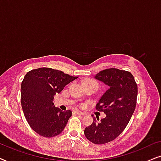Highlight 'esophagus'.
Returning a JSON list of instances; mask_svg holds the SVG:
<instances>
[{
	"instance_id": "esophagus-1",
	"label": "esophagus",
	"mask_w": 161,
	"mask_h": 161,
	"mask_svg": "<svg viewBox=\"0 0 161 161\" xmlns=\"http://www.w3.org/2000/svg\"><path fill=\"white\" fill-rule=\"evenodd\" d=\"M74 113L75 114H79V115H84V113H83V112L80 111H75Z\"/></svg>"
}]
</instances>
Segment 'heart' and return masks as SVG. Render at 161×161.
Instances as JSON below:
<instances>
[{
    "label": "heart",
    "instance_id": "heart-1",
    "mask_svg": "<svg viewBox=\"0 0 161 161\" xmlns=\"http://www.w3.org/2000/svg\"><path fill=\"white\" fill-rule=\"evenodd\" d=\"M92 82H95V81L93 80H87L86 82H92ZM95 83H97V82H95Z\"/></svg>",
    "mask_w": 161,
    "mask_h": 161
}]
</instances>
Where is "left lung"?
Wrapping results in <instances>:
<instances>
[{"mask_svg":"<svg viewBox=\"0 0 161 161\" xmlns=\"http://www.w3.org/2000/svg\"><path fill=\"white\" fill-rule=\"evenodd\" d=\"M94 78L109 87L96 105L106 116L100 122L94 117L84 135L94 144H103L115 139L128 124L136 108L138 87L130 72L115 68L100 71Z\"/></svg>","mask_w":161,"mask_h":161,"instance_id":"left-lung-1","label":"left lung"}]
</instances>
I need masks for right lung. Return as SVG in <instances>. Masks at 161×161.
I'll return each mask as SVG.
<instances>
[{
	"instance_id": "add662e5",
	"label": "right lung",
	"mask_w": 161,
	"mask_h": 161,
	"mask_svg": "<svg viewBox=\"0 0 161 161\" xmlns=\"http://www.w3.org/2000/svg\"><path fill=\"white\" fill-rule=\"evenodd\" d=\"M78 78L51 68L31 70L21 83V105L31 127L43 137L60 134L72 115L69 110L62 111L55 107L54 95L66 85Z\"/></svg>"
}]
</instances>
